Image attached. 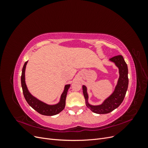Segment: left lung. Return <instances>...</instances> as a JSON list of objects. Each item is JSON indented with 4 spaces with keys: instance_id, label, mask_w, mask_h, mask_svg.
I'll list each match as a JSON object with an SVG mask.
<instances>
[{
    "instance_id": "8db88e82",
    "label": "left lung",
    "mask_w": 148,
    "mask_h": 148,
    "mask_svg": "<svg viewBox=\"0 0 148 148\" xmlns=\"http://www.w3.org/2000/svg\"><path fill=\"white\" fill-rule=\"evenodd\" d=\"M110 60L114 62L119 69L120 77L117 85L116 86L114 92L112 95L106 99L101 105L91 106L88 102V96L86 87L83 86V95L86 101V106L93 112L99 114H108L113 111L122 104L128 86V66L125 62L122 56H114L110 59Z\"/></svg>"
}]
</instances>
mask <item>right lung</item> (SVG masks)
<instances>
[{
    "mask_svg": "<svg viewBox=\"0 0 148 148\" xmlns=\"http://www.w3.org/2000/svg\"><path fill=\"white\" fill-rule=\"evenodd\" d=\"M27 62H26L23 69H22V73L21 77V87L23 89V95L25 98V99L28 103V104L34 109L36 111H37L38 113L40 114H42L44 115H47V116H52L55 115L60 113L61 111L64 110L65 106V101H66V97L68 89H69L70 85L66 84L65 86L64 91L62 93L61 96L60 102L58 103L56 105H47L45 103H44L39 100L37 99L36 98L33 97L31 95L29 92L28 91L27 87L25 83V69L26 65L27 64Z\"/></svg>",
    "mask_w": 148,
    "mask_h": 148,
    "instance_id": "1",
    "label": "right lung"
}]
</instances>
